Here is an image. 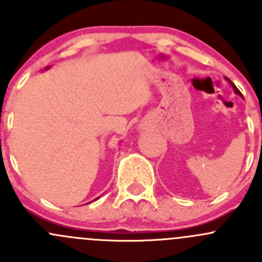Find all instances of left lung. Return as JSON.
<instances>
[{
    "label": "left lung",
    "instance_id": "1",
    "mask_svg": "<svg viewBox=\"0 0 262 262\" xmlns=\"http://www.w3.org/2000/svg\"><path fill=\"white\" fill-rule=\"evenodd\" d=\"M227 81H228V82H229V83H231V86H232V87H233L234 92H236V94H238V95H241V96H242V94H241V92H239V90H238V89H237V87H236V86H234V83H233V82H231V81H229V80H228V78H227Z\"/></svg>",
    "mask_w": 262,
    "mask_h": 262
}]
</instances>
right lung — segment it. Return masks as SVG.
I'll return each mask as SVG.
<instances>
[{
	"label": "right lung",
	"mask_w": 262,
	"mask_h": 262,
	"mask_svg": "<svg viewBox=\"0 0 262 262\" xmlns=\"http://www.w3.org/2000/svg\"><path fill=\"white\" fill-rule=\"evenodd\" d=\"M48 68H49V67H47V68H46V70H48ZM96 199H99V198H96ZM96 199H95V200H96Z\"/></svg>",
	"instance_id": "right-lung-1"
}]
</instances>
